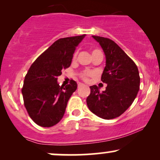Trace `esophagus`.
<instances>
[{"instance_id":"34e87169","label":"esophagus","mask_w":160,"mask_h":160,"mask_svg":"<svg viewBox=\"0 0 160 160\" xmlns=\"http://www.w3.org/2000/svg\"><path fill=\"white\" fill-rule=\"evenodd\" d=\"M84 86L83 83H81V82H79L78 83V87H80V86Z\"/></svg>"}]
</instances>
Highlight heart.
Listing matches in <instances>:
<instances>
[{
    "mask_svg": "<svg viewBox=\"0 0 160 160\" xmlns=\"http://www.w3.org/2000/svg\"><path fill=\"white\" fill-rule=\"evenodd\" d=\"M100 52H101L99 49H93V50L92 51V56L93 55L96 54V53H100ZM76 56H77V52L74 54V59L76 58ZM94 74H95L94 71H89V70H85V71H82L81 74H80V77H81V78L83 79L84 80H87V79L89 77L93 76Z\"/></svg>",
    "mask_w": 160,
    "mask_h": 160,
    "instance_id": "obj_1",
    "label": "heart"
}]
</instances>
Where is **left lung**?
Returning a JSON list of instances; mask_svg holds the SVG:
<instances>
[{"instance_id": "left-lung-1", "label": "left lung", "mask_w": 160, "mask_h": 160, "mask_svg": "<svg viewBox=\"0 0 160 160\" xmlns=\"http://www.w3.org/2000/svg\"><path fill=\"white\" fill-rule=\"evenodd\" d=\"M92 38L99 43L105 55L102 81L108 86L102 92L96 85L90 86L86 104L94 114L111 120L122 114L136 98L140 88L138 69L114 41L103 37Z\"/></svg>"}]
</instances>
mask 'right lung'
<instances>
[{
	"label": "right lung",
	"mask_w": 160,
	"mask_h": 160,
	"mask_svg": "<svg viewBox=\"0 0 160 160\" xmlns=\"http://www.w3.org/2000/svg\"><path fill=\"white\" fill-rule=\"evenodd\" d=\"M85 36L56 40L34 62L25 75L22 89L24 104L38 126H55L65 114L68 102L78 84L71 80L68 85L59 86L57 78L62 70L70 67L76 47Z\"/></svg>",
	"instance_id": "obj_1"
}]
</instances>
